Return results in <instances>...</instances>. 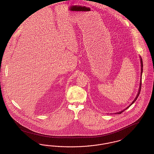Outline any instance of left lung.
Segmentation results:
<instances>
[{"mask_svg": "<svg viewBox=\"0 0 154 154\" xmlns=\"http://www.w3.org/2000/svg\"><path fill=\"white\" fill-rule=\"evenodd\" d=\"M140 61H141V79H140V87H139V92H138V93H137V95L136 96V97H135V99H134V100L132 102V103L128 106V107H127L126 109H125L124 110H122V111H119V112H118L117 113L118 114H121L122 112H124L125 110H126L127 109H128L131 105H132L134 102L137 100V97H139V96L140 92V91H141V76H142V73H143V60H142V59L140 57ZM117 113H115V114H117Z\"/></svg>", "mask_w": 154, "mask_h": 154, "instance_id": "left-lung-1", "label": "left lung"}]
</instances>
